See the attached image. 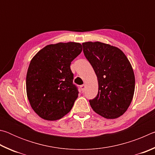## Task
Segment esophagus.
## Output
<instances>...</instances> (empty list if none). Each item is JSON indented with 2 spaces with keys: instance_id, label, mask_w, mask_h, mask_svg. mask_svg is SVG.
<instances>
[{
  "instance_id": "esophagus-1",
  "label": "esophagus",
  "mask_w": 155,
  "mask_h": 155,
  "mask_svg": "<svg viewBox=\"0 0 155 155\" xmlns=\"http://www.w3.org/2000/svg\"><path fill=\"white\" fill-rule=\"evenodd\" d=\"M85 87H86V85H85V84H83V85H81V90H82L83 92L85 90Z\"/></svg>"
}]
</instances>
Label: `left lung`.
<instances>
[{
	"instance_id": "obj_1",
	"label": "left lung",
	"mask_w": 155,
	"mask_h": 155,
	"mask_svg": "<svg viewBox=\"0 0 155 155\" xmlns=\"http://www.w3.org/2000/svg\"><path fill=\"white\" fill-rule=\"evenodd\" d=\"M83 52L98 82L91 108L107 119L121 116L131 103L135 91V75L127 56L120 48L100 41L82 44Z\"/></svg>"
}]
</instances>
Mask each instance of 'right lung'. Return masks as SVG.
<instances>
[{
	"mask_svg": "<svg viewBox=\"0 0 155 155\" xmlns=\"http://www.w3.org/2000/svg\"><path fill=\"white\" fill-rule=\"evenodd\" d=\"M80 43L50 44L33 57L26 78L33 111L46 120L61 119L72 109L78 91L73 84L71 62L82 51Z\"/></svg>",
	"mask_w": 155,
	"mask_h": 155,
	"instance_id": "obj_1",
	"label": "right lung"
}]
</instances>
